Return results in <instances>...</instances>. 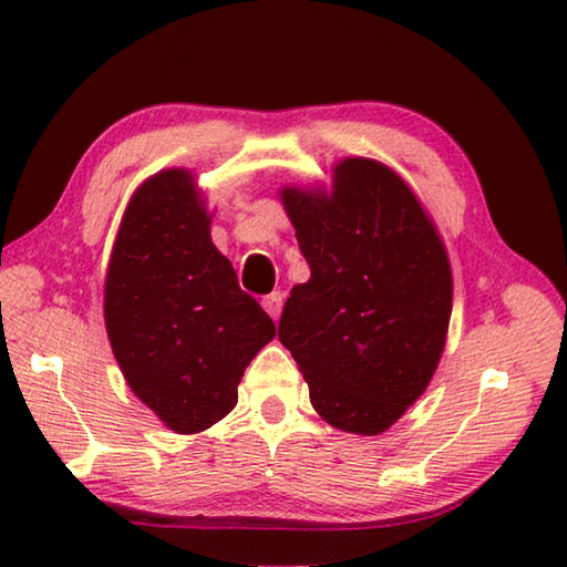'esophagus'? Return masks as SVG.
<instances>
[{
  "label": "esophagus",
  "mask_w": 567,
  "mask_h": 567,
  "mask_svg": "<svg viewBox=\"0 0 567 567\" xmlns=\"http://www.w3.org/2000/svg\"><path fill=\"white\" fill-rule=\"evenodd\" d=\"M282 302H285V295L280 292V290H275V292H270L262 300V307H265V312L270 315L272 320H277L280 318V312H282Z\"/></svg>",
  "instance_id": "1"
}]
</instances>
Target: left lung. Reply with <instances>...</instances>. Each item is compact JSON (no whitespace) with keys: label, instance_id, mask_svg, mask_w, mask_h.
Instances as JSON below:
<instances>
[{"label":"left lung","instance_id":"obj_1","mask_svg":"<svg viewBox=\"0 0 567 567\" xmlns=\"http://www.w3.org/2000/svg\"><path fill=\"white\" fill-rule=\"evenodd\" d=\"M310 280L287 297L277 338L332 427L380 435L425 392L443 358L453 270L437 227L395 169L368 157L332 187L280 189Z\"/></svg>","mask_w":567,"mask_h":567}]
</instances>
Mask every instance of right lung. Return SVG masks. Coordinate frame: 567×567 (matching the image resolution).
Segmentation results:
<instances>
[{"label":"right lung","instance_id":"right-lung-1","mask_svg":"<svg viewBox=\"0 0 567 567\" xmlns=\"http://www.w3.org/2000/svg\"><path fill=\"white\" fill-rule=\"evenodd\" d=\"M209 223L189 169L157 172L134 189L104 277V324L122 375L179 435L203 433L237 405L245 368L277 332L239 290Z\"/></svg>","mask_w":567,"mask_h":567}]
</instances>
